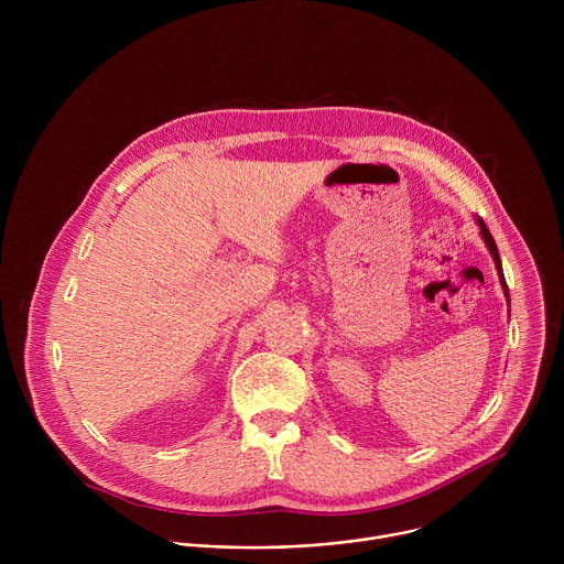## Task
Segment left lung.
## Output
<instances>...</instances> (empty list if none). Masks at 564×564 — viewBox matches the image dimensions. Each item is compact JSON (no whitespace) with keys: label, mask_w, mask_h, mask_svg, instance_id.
I'll use <instances>...</instances> for the list:
<instances>
[{"label":"left lung","mask_w":564,"mask_h":564,"mask_svg":"<svg viewBox=\"0 0 564 564\" xmlns=\"http://www.w3.org/2000/svg\"><path fill=\"white\" fill-rule=\"evenodd\" d=\"M477 225H479V236H481V238H485V243H487V248H489V252H491V257H494V263H496V270H498V276H500V285H502V292H505V296H507V303H509V288H507V281H505V272H502V261H500V252H498V246H496V240H494V236H491L489 227L485 225V220H481V218H477Z\"/></svg>","instance_id":"left-lung-1"}]
</instances>
